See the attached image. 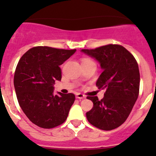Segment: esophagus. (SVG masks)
I'll return each mask as SVG.
<instances>
[{"label":"esophagus","mask_w":156,"mask_h":156,"mask_svg":"<svg viewBox=\"0 0 156 156\" xmlns=\"http://www.w3.org/2000/svg\"><path fill=\"white\" fill-rule=\"evenodd\" d=\"M76 98L78 99V100H81V99L85 98V96L83 95V94H76Z\"/></svg>","instance_id":"esophagus-1"}]
</instances>
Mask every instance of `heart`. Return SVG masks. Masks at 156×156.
<instances>
[{
  "label": "heart",
  "mask_w": 156,
  "mask_h": 156,
  "mask_svg": "<svg viewBox=\"0 0 156 156\" xmlns=\"http://www.w3.org/2000/svg\"><path fill=\"white\" fill-rule=\"evenodd\" d=\"M89 62H93V61L91 59H87V58H84L82 59V62L81 63H89Z\"/></svg>",
  "instance_id": "1"
}]
</instances>
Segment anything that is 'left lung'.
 <instances>
[{
    "label": "left lung",
    "instance_id": "8db88e82",
    "mask_svg": "<svg viewBox=\"0 0 156 156\" xmlns=\"http://www.w3.org/2000/svg\"><path fill=\"white\" fill-rule=\"evenodd\" d=\"M81 51L100 63L103 72L96 84L106 90L101 100L97 97H87L94 103L86 113L88 122L103 130L117 128L126 121L139 95L137 62L128 50L118 44Z\"/></svg>",
    "mask_w": 156,
    "mask_h": 156
}]
</instances>
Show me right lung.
Instances as JSON below:
<instances>
[{
	"label": "right lung",
	"instance_id": "right-lung-1",
	"mask_svg": "<svg viewBox=\"0 0 156 156\" xmlns=\"http://www.w3.org/2000/svg\"><path fill=\"white\" fill-rule=\"evenodd\" d=\"M75 51L34 47L19 61L14 75L17 100L25 115L37 126L53 128L66 120L75 97L60 92L54 94L53 84L61 81L59 66Z\"/></svg>",
	"mask_w": 156,
	"mask_h": 156
}]
</instances>
